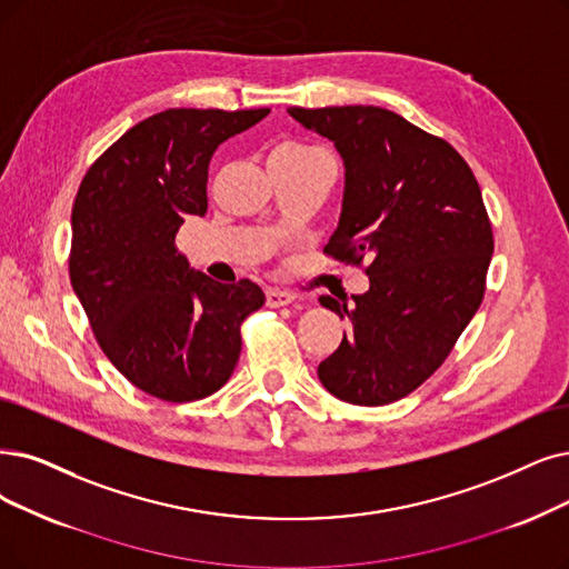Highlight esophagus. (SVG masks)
Here are the masks:
<instances>
[{"mask_svg":"<svg viewBox=\"0 0 569 569\" xmlns=\"http://www.w3.org/2000/svg\"><path fill=\"white\" fill-rule=\"evenodd\" d=\"M293 299V293L291 291H287V289H278V287H270L268 291H266V306H270V308H282V306H289Z\"/></svg>","mask_w":569,"mask_h":569,"instance_id":"obj_1","label":"esophagus"}]
</instances>
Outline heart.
<instances>
[{"label": "heart", "mask_w": 569, "mask_h": 569, "mask_svg": "<svg viewBox=\"0 0 569 569\" xmlns=\"http://www.w3.org/2000/svg\"><path fill=\"white\" fill-rule=\"evenodd\" d=\"M278 151H284V153H315L317 149L306 147V144H284V147H280Z\"/></svg>", "instance_id": "heart-1"}]
</instances>
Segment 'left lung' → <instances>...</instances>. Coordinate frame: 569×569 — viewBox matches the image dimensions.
Segmentation results:
<instances>
[{"instance_id": "left-lung-1", "label": "left lung", "mask_w": 569, "mask_h": 569, "mask_svg": "<svg viewBox=\"0 0 569 569\" xmlns=\"http://www.w3.org/2000/svg\"><path fill=\"white\" fill-rule=\"evenodd\" d=\"M346 166L340 219L325 252L369 261L355 306L320 297L352 331L317 376L348 403H392L435 373L479 310L492 226L465 158L382 107H289Z\"/></svg>"}]
</instances>
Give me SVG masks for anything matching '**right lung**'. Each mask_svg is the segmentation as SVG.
Here are the masks:
<instances>
[{
	"mask_svg": "<svg viewBox=\"0 0 569 569\" xmlns=\"http://www.w3.org/2000/svg\"><path fill=\"white\" fill-rule=\"evenodd\" d=\"M268 111L153 113L90 166L74 198L72 289L107 359L156 399L196 401L223 388L240 322L266 301L252 280L221 284L189 268L174 236L208 212L217 147Z\"/></svg>",
	"mask_w": 569,
	"mask_h": 569,
	"instance_id": "obj_1",
	"label": "right lung"
}]
</instances>
